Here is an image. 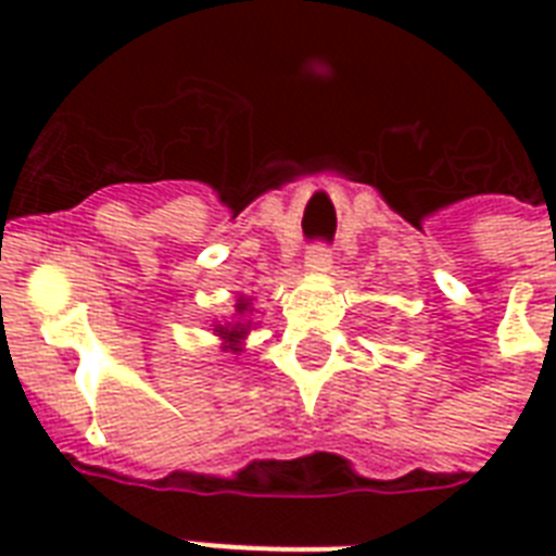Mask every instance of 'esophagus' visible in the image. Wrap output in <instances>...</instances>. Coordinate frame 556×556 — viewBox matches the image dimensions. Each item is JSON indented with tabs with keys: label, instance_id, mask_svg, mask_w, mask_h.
<instances>
[{
	"label": "esophagus",
	"instance_id": "esophagus-1",
	"mask_svg": "<svg viewBox=\"0 0 556 556\" xmlns=\"http://www.w3.org/2000/svg\"><path fill=\"white\" fill-rule=\"evenodd\" d=\"M305 268L314 270V274H323V270L331 268V251L323 242H314L308 251H305Z\"/></svg>",
	"mask_w": 556,
	"mask_h": 556
}]
</instances>
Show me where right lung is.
Masks as SVG:
<instances>
[{
  "label": "right lung",
  "mask_w": 556,
  "mask_h": 556,
  "mask_svg": "<svg viewBox=\"0 0 556 556\" xmlns=\"http://www.w3.org/2000/svg\"><path fill=\"white\" fill-rule=\"evenodd\" d=\"M253 308H251V300H244V296H239V300H236V317H239V320H233V323H225V326H222V323H216V334L222 340H225V352H242V340L248 338V329H251V320H244V317H248V314H251Z\"/></svg>",
  "instance_id": "right-lung-1"
}]
</instances>
